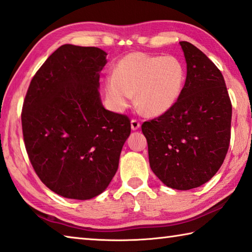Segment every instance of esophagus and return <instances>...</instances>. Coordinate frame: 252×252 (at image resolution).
Masks as SVG:
<instances>
[{"label":"esophagus","instance_id":"1","mask_svg":"<svg viewBox=\"0 0 252 252\" xmlns=\"http://www.w3.org/2000/svg\"><path fill=\"white\" fill-rule=\"evenodd\" d=\"M140 126H141V123H140L139 120H136V119H132V120H131V129L132 130H133V131L138 130Z\"/></svg>","mask_w":252,"mask_h":252}]
</instances>
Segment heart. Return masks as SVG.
<instances>
[{"mask_svg": "<svg viewBox=\"0 0 252 252\" xmlns=\"http://www.w3.org/2000/svg\"><path fill=\"white\" fill-rule=\"evenodd\" d=\"M185 78V68L176 57L131 53L107 78L106 97L113 110L122 111L135 94V103L142 112L159 116L176 103Z\"/></svg>", "mask_w": 252, "mask_h": 252, "instance_id": "obj_1", "label": "heart"}]
</instances>
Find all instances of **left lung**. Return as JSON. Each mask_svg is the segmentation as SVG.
Masks as SVG:
<instances>
[{"mask_svg": "<svg viewBox=\"0 0 252 252\" xmlns=\"http://www.w3.org/2000/svg\"><path fill=\"white\" fill-rule=\"evenodd\" d=\"M187 76L176 103L142 125L150 166L171 189L205 184L220 168L230 144L231 101L222 74L206 55L181 42Z\"/></svg>", "mask_w": 252, "mask_h": 252, "instance_id": "left-lung-1", "label": "left lung"}]
</instances>
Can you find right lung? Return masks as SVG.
<instances>
[{"mask_svg":"<svg viewBox=\"0 0 252 252\" xmlns=\"http://www.w3.org/2000/svg\"><path fill=\"white\" fill-rule=\"evenodd\" d=\"M106 56L97 47L63 45L36 71L23 103L32 166L63 197L85 200L101 194L130 135L129 117L106 110L99 97Z\"/></svg>","mask_w":252,"mask_h":252,"instance_id":"add662e5","label":"right lung"}]
</instances>
